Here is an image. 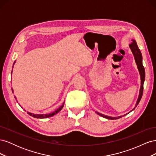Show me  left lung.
<instances>
[{
    "label": "left lung",
    "instance_id": "left-lung-1",
    "mask_svg": "<svg viewBox=\"0 0 156 156\" xmlns=\"http://www.w3.org/2000/svg\"><path fill=\"white\" fill-rule=\"evenodd\" d=\"M132 43L131 44L129 45V48L133 53V55L134 56L135 58V62L136 64V66H137V68L139 69V72L140 73V90H139V97L137 99V101H136L135 107L132 109L130 112H131L132 111H133L135 107L138 105V104L139 103L141 98L143 96V85H144V82L145 80V71H144V68L143 65V56L142 55H141L140 51L139 49L137 44H136V42L135 40H132ZM98 115H100L103 118H105V119H111V120H116V119H119L120 118L122 117V116H117V117H111V116H106L103 114H101V113L98 112H96ZM129 113V112H128ZM127 113V114H128ZM127 115V114H126ZM123 115V116H124L125 115Z\"/></svg>",
    "mask_w": 156,
    "mask_h": 156
}]
</instances>
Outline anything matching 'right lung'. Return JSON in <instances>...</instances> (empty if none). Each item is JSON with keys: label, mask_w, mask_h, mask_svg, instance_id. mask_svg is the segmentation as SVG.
<instances>
[{"label": "right lung", "mask_w": 156, "mask_h": 156, "mask_svg": "<svg viewBox=\"0 0 156 156\" xmlns=\"http://www.w3.org/2000/svg\"><path fill=\"white\" fill-rule=\"evenodd\" d=\"M16 63V61L15 62H14V63H13V65H14V64ZM13 70V69H12ZM12 73V72H11V74ZM12 92L13 93V88H12ZM15 97V98L16 99V96H14ZM64 102H65V101L63 102V103H62V105H61L58 108H57V109L56 110H55L54 112H51V113H49V114H41V115H40V114H34V113H31V112H27V113L28 114H29V115H30L31 116H32V117H34V118H36V119H47V118H49V117H51V116H54L55 115H56V114H57V113L59 112V111H61V109H62V108H63V107H64ZM20 105V104H19ZM21 106V105H20Z\"/></svg>", "instance_id": "right-lung-1"}]
</instances>
